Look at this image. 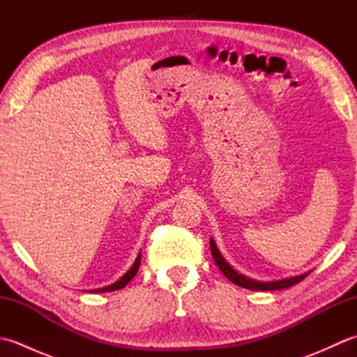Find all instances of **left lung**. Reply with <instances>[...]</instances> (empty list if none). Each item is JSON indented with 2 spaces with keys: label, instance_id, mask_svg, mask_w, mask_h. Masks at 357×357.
Listing matches in <instances>:
<instances>
[{
  "label": "left lung",
  "instance_id": "left-lung-1",
  "mask_svg": "<svg viewBox=\"0 0 357 357\" xmlns=\"http://www.w3.org/2000/svg\"><path fill=\"white\" fill-rule=\"evenodd\" d=\"M210 248H211V256H213V259L216 262V265L224 273V276L231 280L233 284H236L242 288H248V290H256V291H273V290H282V288H288L294 284L301 282L302 279L305 276H308V273H304V275H299V276H293V278H287V279H280V280H270V282H261V280H255V279H250L245 278L244 275H241L236 270H234L231 265L227 262L221 252H219L218 247H216V242L210 238Z\"/></svg>",
  "mask_w": 357,
  "mask_h": 357
}]
</instances>
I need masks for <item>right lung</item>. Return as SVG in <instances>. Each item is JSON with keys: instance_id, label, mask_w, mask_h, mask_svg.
<instances>
[{"instance_id": "obj_1", "label": "right lung", "mask_w": 357, "mask_h": 357, "mask_svg": "<svg viewBox=\"0 0 357 357\" xmlns=\"http://www.w3.org/2000/svg\"><path fill=\"white\" fill-rule=\"evenodd\" d=\"M139 264H141V253H139V255H138V257H136V259H135V262H133V265H132V268L128 270L123 278H119L115 284L107 285V287H102V288H96V290H92V293L115 291V290H121V288H124V287H126L128 282H130V280L135 278L136 271H138V268H139Z\"/></svg>"}]
</instances>
